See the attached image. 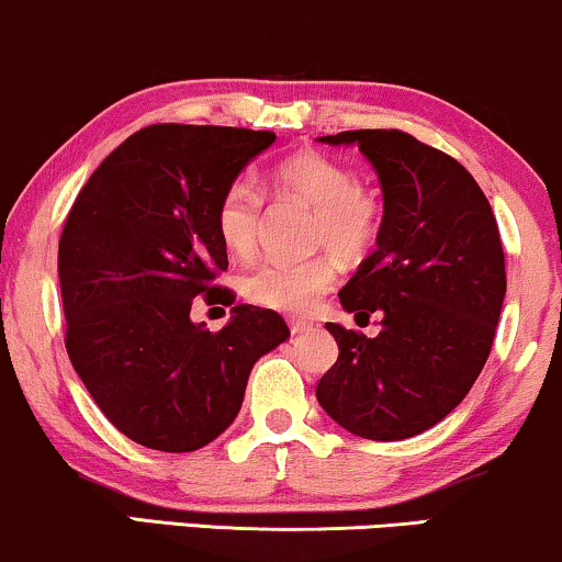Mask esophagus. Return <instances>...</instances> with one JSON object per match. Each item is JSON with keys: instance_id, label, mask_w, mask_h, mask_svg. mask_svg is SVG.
<instances>
[{"instance_id": "1", "label": "esophagus", "mask_w": 562, "mask_h": 562, "mask_svg": "<svg viewBox=\"0 0 562 562\" xmlns=\"http://www.w3.org/2000/svg\"><path fill=\"white\" fill-rule=\"evenodd\" d=\"M290 331L293 334H308L314 331V322H305V318H290Z\"/></svg>"}]
</instances>
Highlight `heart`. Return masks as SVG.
Wrapping results in <instances>:
<instances>
[{
    "label": "heart",
    "mask_w": 562,
    "mask_h": 562,
    "mask_svg": "<svg viewBox=\"0 0 562 562\" xmlns=\"http://www.w3.org/2000/svg\"><path fill=\"white\" fill-rule=\"evenodd\" d=\"M280 199H295L311 207V246L331 248L339 259L355 261L371 251L381 231V204L358 187V176L342 162L305 150L280 162L272 176ZM215 228L223 246L236 257L257 254L265 228V196L248 179H236L220 194ZM337 261L331 254L305 259H269L246 274L244 293L265 308L282 314H308L334 285Z\"/></svg>",
    "instance_id": "b5f03b06"
}]
</instances>
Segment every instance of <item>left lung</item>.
I'll return each instance as SVG.
<instances>
[{
	"mask_svg": "<svg viewBox=\"0 0 562 562\" xmlns=\"http://www.w3.org/2000/svg\"><path fill=\"white\" fill-rule=\"evenodd\" d=\"M358 145L383 189L375 251L339 303L379 334L326 324L339 358L316 400L345 430L402 440L432 428L470 394L485 366L506 295V257L493 207L451 155L400 130L322 137Z\"/></svg>",
	"mask_w": 562,
	"mask_h": 562,
	"instance_id": "obj_1",
	"label": "left lung"
}]
</instances>
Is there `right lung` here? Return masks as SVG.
Listing matches in <instances>:
<instances>
[{"label": "right lung", "mask_w": 562, "mask_h": 562, "mask_svg": "<svg viewBox=\"0 0 562 562\" xmlns=\"http://www.w3.org/2000/svg\"><path fill=\"white\" fill-rule=\"evenodd\" d=\"M274 132L153 124L105 158L59 238L64 345L113 428L155 451H196L236 420L248 373L290 337L280 314L236 305L228 326L189 318L228 251L215 228L225 187Z\"/></svg>", "instance_id": "right-lung-1"}]
</instances>
